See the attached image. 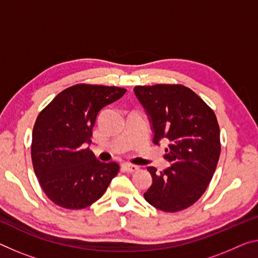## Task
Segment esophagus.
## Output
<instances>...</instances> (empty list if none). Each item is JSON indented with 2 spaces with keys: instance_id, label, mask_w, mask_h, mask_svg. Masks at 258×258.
Returning <instances> with one entry per match:
<instances>
[{
  "instance_id": "esophagus-1",
  "label": "esophagus",
  "mask_w": 258,
  "mask_h": 258,
  "mask_svg": "<svg viewBox=\"0 0 258 258\" xmlns=\"http://www.w3.org/2000/svg\"><path fill=\"white\" fill-rule=\"evenodd\" d=\"M122 167H124V170L126 171V172H136V171L139 169V167L137 165L134 164H128V163H125V164H122Z\"/></svg>"
}]
</instances>
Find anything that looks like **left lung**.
Masks as SVG:
<instances>
[{
  "label": "left lung",
  "mask_w": 258,
  "mask_h": 258,
  "mask_svg": "<svg viewBox=\"0 0 258 258\" xmlns=\"http://www.w3.org/2000/svg\"><path fill=\"white\" fill-rule=\"evenodd\" d=\"M134 94L148 114L154 144L169 142L164 158L170 166L156 172L146 201L165 212L186 209L201 198L220 155L216 114L201 97L182 85L137 86Z\"/></svg>",
  "instance_id": "obj_1"
}]
</instances>
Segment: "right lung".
Here are the masks:
<instances>
[{
	"label": "right lung",
	"mask_w": 258,
	"mask_h": 258,
	"mask_svg": "<svg viewBox=\"0 0 258 258\" xmlns=\"http://www.w3.org/2000/svg\"><path fill=\"white\" fill-rule=\"evenodd\" d=\"M125 93L114 86L75 85L39 113L32 133V163L44 194L57 206L89 207L117 175L119 165L99 161L87 145L99 112Z\"/></svg>",
	"instance_id": "1"
}]
</instances>
